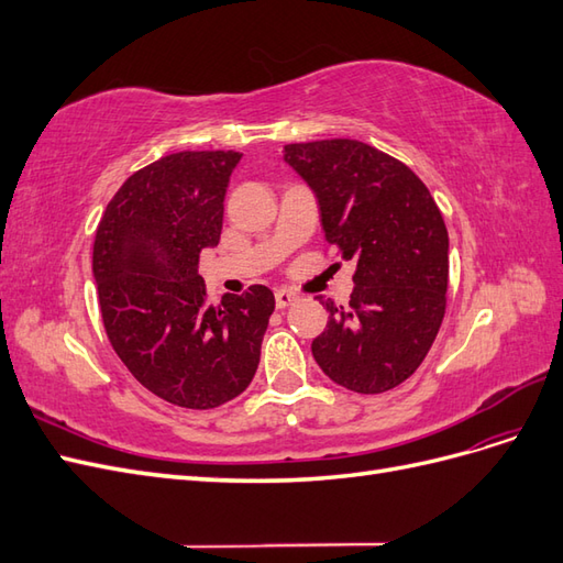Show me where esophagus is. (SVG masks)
<instances>
[{
    "instance_id": "esophagus-1",
    "label": "esophagus",
    "mask_w": 563,
    "mask_h": 563,
    "mask_svg": "<svg viewBox=\"0 0 563 563\" xmlns=\"http://www.w3.org/2000/svg\"><path fill=\"white\" fill-rule=\"evenodd\" d=\"M296 300H298V296H296V294H291V291H286V288H279V291L275 294V302H277V308H279V310L288 308V305H294Z\"/></svg>"
}]
</instances>
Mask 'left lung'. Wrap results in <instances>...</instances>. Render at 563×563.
I'll use <instances>...</instances> for the list:
<instances>
[{
    "mask_svg": "<svg viewBox=\"0 0 563 563\" xmlns=\"http://www.w3.org/2000/svg\"><path fill=\"white\" fill-rule=\"evenodd\" d=\"M284 162L317 197L327 242L354 261L350 305H327L312 340L327 376L360 395L411 378L446 312L449 232L424 183L360 141L284 145Z\"/></svg>",
    "mask_w": 563,
    "mask_h": 563,
    "instance_id": "left-lung-1",
    "label": "left lung"
}]
</instances>
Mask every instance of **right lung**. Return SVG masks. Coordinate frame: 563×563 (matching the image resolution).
<instances>
[{
    "label": "right lung",
    "mask_w": 563,
    "mask_h": 563,
    "mask_svg": "<svg viewBox=\"0 0 563 563\" xmlns=\"http://www.w3.org/2000/svg\"><path fill=\"white\" fill-rule=\"evenodd\" d=\"M240 152H176L135 172L100 218L93 279L110 345L152 395L195 411L240 397L255 376L275 296L255 284L207 302L199 253L223 230Z\"/></svg>",
    "instance_id": "obj_1"
}]
</instances>
